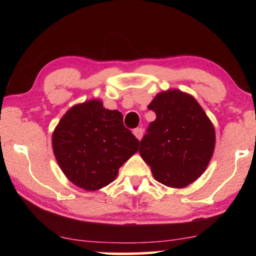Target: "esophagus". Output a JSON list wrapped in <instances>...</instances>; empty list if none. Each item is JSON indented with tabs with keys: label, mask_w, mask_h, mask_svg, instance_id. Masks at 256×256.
Wrapping results in <instances>:
<instances>
[{
	"label": "esophagus",
	"mask_w": 256,
	"mask_h": 256,
	"mask_svg": "<svg viewBox=\"0 0 256 256\" xmlns=\"http://www.w3.org/2000/svg\"><path fill=\"white\" fill-rule=\"evenodd\" d=\"M133 134L136 136L138 140H141L142 136H144V128H134L133 130Z\"/></svg>",
	"instance_id": "esophagus-1"
}]
</instances>
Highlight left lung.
Masks as SVG:
<instances>
[{"instance_id":"left-lung-1","label":"left lung","mask_w":256,"mask_h":256,"mask_svg":"<svg viewBox=\"0 0 256 256\" xmlns=\"http://www.w3.org/2000/svg\"><path fill=\"white\" fill-rule=\"evenodd\" d=\"M148 108L156 112V120L138 152L159 183L185 188L210 162L216 144L214 124L196 98L177 89L158 94Z\"/></svg>"}]
</instances>
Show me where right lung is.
Masks as SVG:
<instances>
[{"label": "right lung", "instance_id": "1", "mask_svg": "<svg viewBox=\"0 0 256 256\" xmlns=\"http://www.w3.org/2000/svg\"><path fill=\"white\" fill-rule=\"evenodd\" d=\"M52 146L68 180L86 190L105 188L138 150V140L124 126L123 115L92 99L68 110L55 128Z\"/></svg>", "mask_w": 256, "mask_h": 256}]
</instances>
